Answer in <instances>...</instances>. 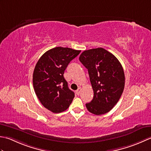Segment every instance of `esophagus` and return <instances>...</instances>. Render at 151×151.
I'll return each mask as SVG.
<instances>
[{
	"label": "esophagus",
	"instance_id": "34e87169",
	"mask_svg": "<svg viewBox=\"0 0 151 151\" xmlns=\"http://www.w3.org/2000/svg\"><path fill=\"white\" fill-rule=\"evenodd\" d=\"M81 88H79L78 89V90H77V91H76V94H78V95L80 94V93H81Z\"/></svg>",
	"mask_w": 151,
	"mask_h": 151
}]
</instances>
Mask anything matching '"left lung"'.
<instances>
[{
    "label": "left lung",
    "mask_w": 151,
    "mask_h": 151,
    "mask_svg": "<svg viewBox=\"0 0 151 151\" xmlns=\"http://www.w3.org/2000/svg\"><path fill=\"white\" fill-rule=\"evenodd\" d=\"M79 60L88 69L94 91L93 99L86 107L94 115L105 114L116 105L124 91L125 77L121 64L101 47L84 51Z\"/></svg>",
    "instance_id": "obj_1"
}]
</instances>
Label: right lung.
Wrapping results in <instances>:
<instances>
[{"label": "right lung", "instance_id": "add662e5", "mask_svg": "<svg viewBox=\"0 0 151 151\" xmlns=\"http://www.w3.org/2000/svg\"><path fill=\"white\" fill-rule=\"evenodd\" d=\"M81 51L57 47L42 55L33 72L35 93L46 109L55 113L64 111L72 104L74 93L68 88L64 73L70 61Z\"/></svg>", "mask_w": 151, "mask_h": 151}]
</instances>
